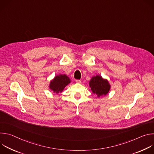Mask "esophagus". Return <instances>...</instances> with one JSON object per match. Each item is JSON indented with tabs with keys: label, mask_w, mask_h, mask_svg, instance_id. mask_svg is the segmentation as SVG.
<instances>
[{
	"label": "esophagus",
	"mask_w": 154,
	"mask_h": 154,
	"mask_svg": "<svg viewBox=\"0 0 154 154\" xmlns=\"http://www.w3.org/2000/svg\"><path fill=\"white\" fill-rule=\"evenodd\" d=\"M75 82H76V83H81V80H76Z\"/></svg>",
	"instance_id": "esophagus-1"
}]
</instances>
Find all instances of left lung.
Returning a JSON list of instances; mask_svg holds the SVG:
<instances>
[{"label": "left lung", "mask_w": 154, "mask_h": 154, "mask_svg": "<svg viewBox=\"0 0 154 154\" xmlns=\"http://www.w3.org/2000/svg\"><path fill=\"white\" fill-rule=\"evenodd\" d=\"M90 86L94 94L100 97L106 95L110 88V85L106 80H104L100 75H96L92 77L90 81Z\"/></svg>", "instance_id": "8db88e82"}]
</instances>
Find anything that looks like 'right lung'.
Wrapping results in <instances>:
<instances>
[{
  "label": "right lung",
  "mask_w": 154,
  "mask_h": 154,
  "mask_svg": "<svg viewBox=\"0 0 154 154\" xmlns=\"http://www.w3.org/2000/svg\"><path fill=\"white\" fill-rule=\"evenodd\" d=\"M70 83L69 78L66 75H57L54 79L51 82L49 88L54 93H58L63 91L66 86Z\"/></svg>",
  "instance_id": "1"
}]
</instances>
